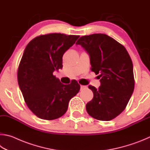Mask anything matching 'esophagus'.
<instances>
[{
    "mask_svg": "<svg viewBox=\"0 0 150 150\" xmlns=\"http://www.w3.org/2000/svg\"><path fill=\"white\" fill-rule=\"evenodd\" d=\"M85 88H86L85 86H82V85L80 86V90H83V89H84Z\"/></svg>",
    "mask_w": 150,
    "mask_h": 150,
    "instance_id": "obj_1",
    "label": "esophagus"
}]
</instances>
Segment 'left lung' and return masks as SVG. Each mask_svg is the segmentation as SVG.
Here are the masks:
<instances>
[{
  "label": "left lung",
  "mask_w": 150,
  "mask_h": 150,
  "mask_svg": "<svg viewBox=\"0 0 150 150\" xmlns=\"http://www.w3.org/2000/svg\"><path fill=\"white\" fill-rule=\"evenodd\" d=\"M80 45L90 57L91 70L99 74L101 86L86 104L88 113L99 120H111L124 111L134 88L133 64L125 47L103 33L82 36Z\"/></svg>",
  "instance_id": "obj_1"
}]
</instances>
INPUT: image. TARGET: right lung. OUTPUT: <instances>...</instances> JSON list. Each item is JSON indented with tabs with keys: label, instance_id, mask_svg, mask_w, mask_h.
Wrapping results in <instances>:
<instances>
[{
	"label": "right lung",
	"instance_id": "right-lung-1",
	"mask_svg": "<svg viewBox=\"0 0 150 150\" xmlns=\"http://www.w3.org/2000/svg\"><path fill=\"white\" fill-rule=\"evenodd\" d=\"M79 37L49 33L36 37L25 47L18 70V85L28 108L41 119L62 117L79 92L77 81L65 85L53 75L62 69L63 54Z\"/></svg>",
	"mask_w": 150,
	"mask_h": 150
}]
</instances>
